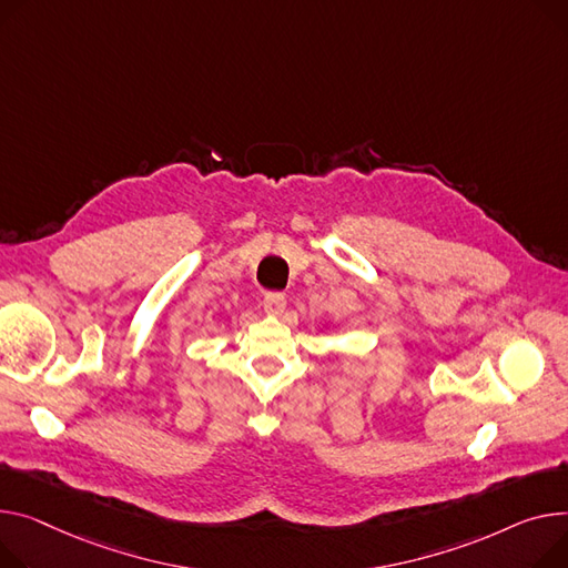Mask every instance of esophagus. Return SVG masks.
Returning <instances> with one entry per match:
<instances>
[{
  "mask_svg": "<svg viewBox=\"0 0 568 568\" xmlns=\"http://www.w3.org/2000/svg\"><path fill=\"white\" fill-rule=\"evenodd\" d=\"M264 311L274 317H281L285 313V296L278 292H267L264 294Z\"/></svg>",
  "mask_w": 568,
  "mask_h": 568,
  "instance_id": "esophagus-1",
  "label": "esophagus"
}]
</instances>
